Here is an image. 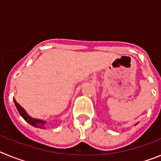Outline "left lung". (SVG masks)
I'll return each instance as SVG.
<instances>
[{
    "label": "left lung",
    "instance_id": "1",
    "mask_svg": "<svg viewBox=\"0 0 161 161\" xmlns=\"http://www.w3.org/2000/svg\"><path fill=\"white\" fill-rule=\"evenodd\" d=\"M138 124V123H136V124H135V126H136V125H137Z\"/></svg>",
    "mask_w": 161,
    "mask_h": 161
}]
</instances>
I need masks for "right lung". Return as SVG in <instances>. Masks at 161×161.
<instances>
[{
	"label": "right lung",
	"instance_id": "right-lung-1",
	"mask_svg": "<svg viewBox=\"0 0 161 161\" xmlns=\"http://www.w3.org/2000/svg\"><path fill=\"white\" fill-rule=\"evenodd\" d=\"M14 104H15V106H16L17 109H18V111L19 112L20 115L25 119V122H27L29 124H31V126H35V127H38V128H41V129H44L45 128V125H46L47 122L44 120H42V119H34V118L31 117L26 111L25 110L23 107L20 106L19 104L15 101V99H14Z\"/></svg>",
	"mask_w": 161,
	"mask_h": 161
}]
</instances>
